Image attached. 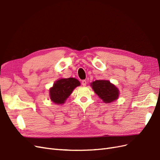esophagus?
<instances>
[{
	"label": "esophagus",
	"instance_id": "1",
	"mask_svg": "<svg viewBox=\"0 0 160 160\" xmlns=\"http://www.w3.org/2000/svg\"><path fill=\"white\" fill-rule=\"evenodd\" d=\"M81 84H82V85L86 86V85H87V81L86 80H83V81H82Z\"/></svg>",
	"mask_w": 160,
	"mask_h": 160
}]
</instances>
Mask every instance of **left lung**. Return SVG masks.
Wrapping results in <instances>:
<instances>
[{
  "label": "left lung",
  "mask_w": 160,
  "mask_h": 160,
  "mask_svg": "<svg viewBox=\"0 0 160 160\" xmlns=\"http://www.w3.org/2000/svg\"><path fill=\"white\" fill-rule=\"evenodd\" d=\"M91 86L105 103H112L119 98V90L108 80H96L91 83Z\"/></svg>",
  "instance_id": "left-lung-1"
}]
</instances>
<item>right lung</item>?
<instances>
[{
	"mask_svg": "<svg viewBox=\"0 0 160 160\" xmlns=\"http://www.w3.org/2000/svg\"><path fill=\"white\" fill-rule=\"evenodd\" d=\"M80 85L79 81L72 77L59 79L49 89L50 99L57 105L63 104L72 91Z\"/></svg>",
	"mask_w": 160,
	"mask_h": 160,
	"instance_id": "add662e5",
	"label": "right lung"
}]
</instances>
